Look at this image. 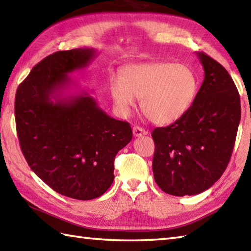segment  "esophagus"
Wrapping results in <instances>:
<instances>
[{"instance_id": "1", "label": "esophagus", "mask_w": 251, "mask_h": 251, "mask_svg": "<svg viewBox=\"0 0 251 251\" xmlns=\"http://www.w3.org/2000/svg\"><path fill=\"white\" fill-rule=\"evenodd\" d=\"M133 134H134L135 137H141V136H143V135H147V131L144 128H142V127L134 126L133 127Z\"/></svg>"}]
</instances>
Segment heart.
Segmentation results:
<instances>
[{"instance_id":"b5f03b06","label":"heart","mask_w":251,"mask_h":251,"mask_svg":"<svg viewBox=\"0 0 251 251\" xmlns=\"http://www.w3.org/2000/svg\"><path fill=\"white\" fill-rule=\"evenodd\" d=\"M121 78L110 80L116 109L128 115L141 100V110L157 125H169L188 112L198 92V78L189 66L173 62H151L126 66Z\"/></svg>"}]
</instances>
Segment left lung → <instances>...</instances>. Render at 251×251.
Wrapping results in <instances>:
<instances>
[{"label": "left lung", "mask_w": 251, "mask_h": 251, "mask_svg": "<svg viewBox=\"0 0 251 251\" xmlns=\"http://www.w3.org/2000/svg\"><path fill=\"white\" fill-rule=\"evenodd\" d=\"M205 78L180 120L157 127L152 173L163 192L192 196L205 192L227 168L240 122V97L226 69L197 53Z\"/></svg>", "instance_id": "8db88e82"}]
</instances>
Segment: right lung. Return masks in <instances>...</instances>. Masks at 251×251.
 Masks as SVG:
<instances>
[{"mask_svg":"<svg viewBox=\"0 0 251 251\" xmlns=\"http://www.w3.org/2000/svg\"><path fill=\"white\" fill-rule=\"evenodd\" d=\"M93 49L59 50L33 67L15 95V123L32 171L63 196L91 201L114 180L115 156L131 141L127 122L108 116L86 92L62 96L69 74L84 69Z\"/></svg>","mask_w":251,"mask_h":251,"instance_id":"1","label":"right lung"}]
</instances>
